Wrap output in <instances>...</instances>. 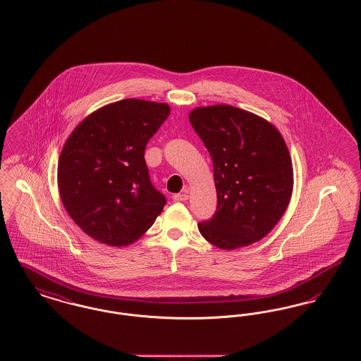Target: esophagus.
Segmentation results:
<instances>
[{
  "label": "esophagus",
  "instance_id": "1",
  "mask_svg": "<svg viewBox=\"0 0 361 361\" xmlns=\"http://www.w3.org/2000/svg\"><path fill=\"white\" fill-rule=\"evenodd\" d=\"M173 200L174 202H185V200H188V195L184 192V193H176V195H173Z\"/></svg>",
  "mask_w": 361,
  "mask_h": 361
}]
</instances>
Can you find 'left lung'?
<instances>
[{
    "instance_id": "1",
    "label": "left lung",
    "mask_w": 361,
    "mask_h": 361,
    "mask_svg": "<svg viewBox=\"0 0 361 361\" xmlns=\"http://www.w3.org/2000/svg\"><path fill=\"white\" fill-rule=\"evenodd\" d=\"M189 121L214 164L218 204L197 224L214 246L233 250L264 238L291 200L293 171L275 126L231 105L199 106Z\"/></svg>"
}]
</instances>
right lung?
Masks as SVG:
<instances>
[{
	"label": "right lung",
	"mask_w": 361,
	"mask_h": 361,
	"mask_svg": "<svg viewBox=\"0 0 361 361\" xmlns=\"http://www.w3.org/2000/svg\"><path fill=\"white\" fill-rule=\"evenodd\" d=\"M165 103L127 99L81 121L58 162V188L70 218L93 240L126 246L166 204L150 181L145 149L168 119Z\"/></svg>",
	"instance_id": "1"
}]
</instances>
